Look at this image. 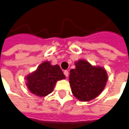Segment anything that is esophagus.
I'll return each mask as SVG.
<instances>
[{"mask_svg": "<svg viewBox=\"0 0 129 129\" xmlns=\"http://www.w3.org/2000/svg\"><path fill=\"white\" fill-rule=\"evenodd\" d=\"M64 75H65L67 77L69 76V72H68L67 70H64Z\"/></svg>", "mask_w": 129, "mask_h": 129, "instance_id": "34e87169", "label": "esophagus"}]
</instances>
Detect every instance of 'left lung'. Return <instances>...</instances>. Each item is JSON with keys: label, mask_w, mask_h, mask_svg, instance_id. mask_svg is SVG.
Wrapping results in <instances>:
<instances>
[{"label": "left lung", "mask_w": 129, "mask_h": 129, "mask_svg": "<svg viewBox=\"0 0 129 129\" xmlns=\"http://www.w3.org/2000/svg\"><path fill=\"white\" fill-rule=\"evenodd\" d=\"M75 69L70 75V84L72 92L77 99L88 102L95 99L104 90L108 80L104 68L92 66L84 59L75 62Z\"/></svg>", "instance_id": "left-lung-1"}]
</instances>
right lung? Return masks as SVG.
I'll use <instances>...</instances> for the list:
<instances>
[{
  "instance_id": "right-lung-1",
  "label": "right lung",
  "mask_w": 129,
  "mask_h": 129,
  "mask_svg": "<svg viewBox=\"0 0 129 129\" xmlns=\"http://www.w3.org/2000/svg\"><path fill=\"white\" fill-rule=\"evenodd\" d=\"M65 79L59 65H52L50 62H44L36 70L26 77L27 87L33 94L45 96L52 92L56 82Z\"/></svg>"
}]
</instances>
